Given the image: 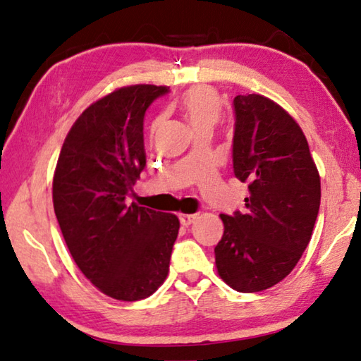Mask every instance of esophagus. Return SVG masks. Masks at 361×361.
I'll use <instances>...</instances> for the list:
<instances>
[{
	"mask_svg": "<svg viewBox=\"0 0 361 361\" xmlns=\"http://www.w3.org/2000/svg\"><path fill=\"white\" fill-rule=\"evenodd\" d=\"M195 219H197V214H180L179 216L180 224L184 226H188L190 224H193Z\"/></svg>",
	"mask_w": 361,
	"mask_h": 361,
	"instance_id": "1",
	"label": "esophagus"
}]
</instances>
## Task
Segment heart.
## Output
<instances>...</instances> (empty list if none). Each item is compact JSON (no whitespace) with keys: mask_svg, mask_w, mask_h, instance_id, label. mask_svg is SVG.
Wrapping results in <instances>:
<instances>
[{"mask_svg":"<svg viewBox=\"0 0 361 361\" xmlns=\"http://www.w3.org/2000/svg\"><path fill=\"white\" fill-rule=\"evenodd\" d=\"M179 107L193 131L203 126H214L222 116V101L209 87H195L188 90L180 98ZM160 125L161 118H157L152 131H157Z\"/></svg>","mask_w":361,"mask_h":361,"instance_id":"heart-1","label":"heart"}]
</instances>
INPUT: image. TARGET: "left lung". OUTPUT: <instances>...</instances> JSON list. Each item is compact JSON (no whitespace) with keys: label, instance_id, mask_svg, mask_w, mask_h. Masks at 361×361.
<instances>
[{"label":"left lung","instance_id":"8db88e82","mask_svg":"<svg viewBox=\"0 0 361 361\" xmlns=\"http://www.w3.org/2000/svg\"><path fill=\"white\" fill-rule=\"evenodd\" d=\"M233 171L247 184L245 209L220 214L219 276L254 293L292 273L311 241L320 207V177L300 125L262 94H238Z\"/></svg>","mask_w":361,"mask_h":361}]
</instances>
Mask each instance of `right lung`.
Segmentation results:
<instances>
[{"instance_id": "obj_1", "label": "right lung", "mask_w": 361, "mask_h": 361, "mask_svg": "<svg viewBox=\"0 0 361 361\" xmlns=\"http://www.w3.org/2000/svg\"><path fill=\"white\" fill-rule=\"evenodd\" d=\"M168 87L130 85L82 112L63 142L54 209L75 264L111 298L139 301L168 276L179 219L126 204L145 166L144 116Z\"/></svg>"}]
</instances>
